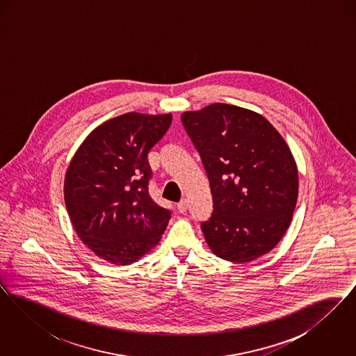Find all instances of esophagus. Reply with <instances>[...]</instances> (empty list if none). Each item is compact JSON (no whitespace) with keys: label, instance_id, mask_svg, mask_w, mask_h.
Segmentation results:
<instances>
[{"label":"esophagus","instance_id":"obj_1","mask_svg":"<svg viewBox=\"0 0 356 356\" xmlns=\"http://www.w3.org/2000/svg\"><path fill=\"white\" fill-rule=\"evenodd\" d=\"M188 207H189V204H188V200H186V199H183V200H181L180 203L177 204V211H179L180 213H184V212H186Z\"/></svg>","mask_w":356,"mask_h":356}]
</instances>
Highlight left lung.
<instances>
[{
    "instance_id": "obj_1",
    "label": "left lung",
    "mask_w": 356,
    "mask_h": 356,
    "mask_svg": "<svg viewBox=\"0 0 356 356\" xmlns=\"http://www.w3.org/2000/svg\"><path fill=\"white\" fill-rule=\"evenodd\" d=\"M202 157L213 200L202 222L211 251L247 263L284 236L298 202L296 161L271 122L254 111L211 104L181 115Z\"/></svg>"
}]
</instances>
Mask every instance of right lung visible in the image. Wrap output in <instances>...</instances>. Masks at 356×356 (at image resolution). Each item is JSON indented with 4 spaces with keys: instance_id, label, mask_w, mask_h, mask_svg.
Here are the masks:
<instances>
[{
    "instance_id": "1",
    "label": "right lung",
    "mask_w": 356,
    "mask_h": 356,
    "mask_svg": "<svg viewBox=\"0 0 356 356\" xmlns=\"http://www.w3.org/2000/svg\"><path fill=\"white\" fill-rule=\"evenodd\" d=\"M172 115L129 112L86 136L72 157L64 199L72 225L104 260L128 266L160 241L170 211L148 192V153L170 128Z\"/></svg>"
}]
</instances>
